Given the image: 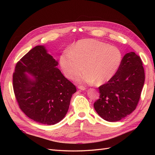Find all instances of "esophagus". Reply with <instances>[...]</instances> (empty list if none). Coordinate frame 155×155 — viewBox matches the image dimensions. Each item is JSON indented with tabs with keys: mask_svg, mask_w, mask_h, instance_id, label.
Returning <instances> with one entry per match:
<instances>
[{
	"mask_svg": "<svg viewBox=\"0 0 155 155\" xmlns=\"http://www.w3.org/2000/svg\"><path fill=\"white\" fill-rule=\"evenodd\" d=\"M78 88H79V89H80V90H85V87H84V86H82V85H78Z\"/></svg>",
	"mask_w": 155,
	"mask_h": 155,
	"instance_id": "34e87169",
	"label": "esophagus"
}]
</instances>
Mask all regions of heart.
<instances>
[{"label":"heart","instance_id":"b5f03b06","mask_svg":"<svg viewBox=\"0 0 155 155\" xmlns=\"http://www.w3.org/2000/svg\"><path fill=\"white\" fill-rule=\"evenodd\" d=\"M122 61L121 51L115 46L96 39L77 41L60 57L64 76L72 79L85 69L77 79L79 81L102 85L112 78Z\"/></svg>","mask_w":155,"mask_h":155}]
</instances>
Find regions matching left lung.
<instances>
[{
    "mask_svg": "<svg viewBox=\"0 0 155 155\" xmlns=\"http://www.w3.org/2000/svg\"><path fill=\"white\" fill-rule=\"evenodd\" d=\"M145 81L142 61L134 52L125 54L114 76L99 87L94 107L103 119L117 121L133 112L138 104Z\"/></svg>",
    "mask_w": 155,
    "mask_h": 155,
    "instance_id": "obj_1",
    "label": "left lung"
}]
</instances>
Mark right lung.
<instances>
[{
	"label": "right lung",
	"mask_w": 155,
	"mask_h": 155,
	"mask_svg": "<svg viewBox=\"0 0 155 155\" xmlns=\"http://www.w3.org/2000/svg\"><path fill=\"white\" fill-rule=\"evenodd\" d=\"M58 63L37 46L17 63L13 74V88L18 107L36 122L58 123L66 115L76 88L57 68ZM35 77L33 81L25 72Z\"/></svg>",
	"instance_id": "right-lung-1"
}]
</instances>
